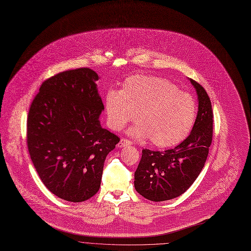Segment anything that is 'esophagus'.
Instances as JSON below:
<instances>
[{"mask_svg": "<svg viewBox=\"0 0 251 251\" xmlns=\"http://www.w3.org/2000/svg\"><path fill=\"white\" fill-rule=\"evenodd\" d=\"M131 144H132V142H131L130 140L125 139V138H122V139L120 140V142L118 143V147H119V148H122V147H125V146H129V145H131Z\"/></svg>", "mask_w": 251, "mask_h": 251, "instance_id": "34e87169", "label": "esophagus"}]
</instances>
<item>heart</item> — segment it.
Segmentation results:
<instances>
[{
	"label": "heart",
	"mask_w": 251,
	"mask_h": 251,
	"mask_svg": "<svg viewBox=\"0 0 251 251\" xmlns=\"http://www.w3.org/2000/svg\"><path fill=\"white\" fill-rule=\"evenodd\" d=\"M107 123L121 131L136 120L129 133L136 139L150 138L157 147H172L191 132L197 117V104L188 94L166 78L133 75L126 78L121 91L110 89L104 99Z\"/></svg>",
	"instance_id": "b5f03b06"
}]
</instances>
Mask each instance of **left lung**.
<instances>
[{
    "label": "left lung",
    "instance_id": "obj_1",
    "mask_svg": "<svg viewBox=\"0 0 251 251\" xmlns=\"http://www.w3.org/2000/svg\"><path fill=\"white\" fill-rule=\"evenodd\" d=\"M199 100L190 135L174 149L142 150L135 172V189L148 200L160 202L183 194L196 180L206 162L213 140V109L205 89L190 78Z\"/></svg>",
    "mask_w": 251,
    "mask_h": 251
}]
</instances>
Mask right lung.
I'll list each match as a JSON object with an SVG mask.
<instances>
[{
	"instance_id": "add662e5",
	"label": "right lung",
	"mask_w": 251,
	"mask_h": 251,
	"mask_svg": "<svg viewBox=\"0 0 251 251\" xmlns=\"http://www.w3.org/2000/svg\"><path fill=\"white\" fill-rule=\"evenodd\" d=\"M89 68L61 72L45 79L31 102L26 143L43 184L57 197L82 202L100 187L106 155L120 138L102 128L104 109Z\"/></svg>"
}]
</instances>
